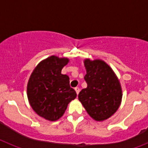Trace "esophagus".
<instances>
[{"instance_id": "obj_1", "label": "esophagus", "mask_w": 148, "mask_h": 148, "mask_svg": "<svg viewBox=\"0 0 148 148\" xmlns=\"http://www.w3.org/2000/svg\"><path fill=\"white\" fill-rule=\"evenodd\" d=\"M74 90H75V91H76L77 95H78V94H79V92H80V88H77H77H74Z\"/></svg>"}]
</instances>
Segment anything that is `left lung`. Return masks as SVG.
Segmentation results:
<instances>
[{
	"instance_id": "8db88e82",
	"label": "left lung",
	"mask_w": 148,
	"mask_h": 148,
	"mask_svg": "<svg viewBox=\"0 0 148 148\" xmlns=\"http://www.w3.org/2000/svg\"><path fill=\"white\" fill-rule=\"evenodd\" d=\"M88 87L79 93L78 99L93 119L103 121L112 116L121 103L119 80L108 64L102 60L84 61Z\"/></svg>"
}]
</instances>
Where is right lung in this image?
Listing matches in <instances>:
<instances>
[{
	"label": "right lung",
	"instance_id": "add662e5",
	"mask_svg": "<svg viewBox=\"0 0 148 148\" xmlns=\"http://www.w3.org/2000/svg\"><path fill=\"white\" fill-rule=\"evenodd\" d=\"M69 62L66 58L51 56L40 61L29 78L27 94L33 110L45 119L55 121L62 117L77 94L70 87L69 77L61 70Z\"/></svg>",
	"mask_w": 148,
	"mask_h": 148
}]
</instances>
